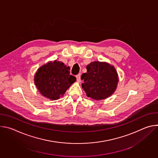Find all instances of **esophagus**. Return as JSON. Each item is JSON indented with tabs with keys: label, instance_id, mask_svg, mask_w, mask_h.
Returning a JSON list of instances; mask_svg holds the SVG:
<instances>
[{
	"label": "esophagus",
	"instance_id": "obj_1",
	"mask_svg": "<svg viewBox=\"0 0 158 158\" xmlns=\"http://www.w3.org/2000/svg\"><path fill=\"white\" fill-rule=\"evenodd\" d=\"M76 79H77V81L78 82H81V74H79L76 75Z\"/></svg>",
	"mask_w": 158,
	"mask_h": 158
}]
</instances>
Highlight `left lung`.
Returning a JSON list of instances; mask_svg holds the SVG:
<instances>
[{"label":"left lung","instance_id":"8db88e82","mask_svg":"<svg viewBox=\"0 0 158 158\" xmlns=\"http://www.w3.org/2000/svg\"><path fill=\"white\" fill-rule=\"evenodd\" d=\"M87 73H83L82 87L87 97L94 100L107 98L117 88L119 78L115 67L107 62L95 61L86 67Z\"/></svg>","mask_w":158,"mask_h":158}]
</instances>
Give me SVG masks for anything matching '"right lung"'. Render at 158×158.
<instances>
[{
    "label": "right lung",
    "instance_id": "obj_1",
    "mask_svg": "<svg viewBox=\"0 0 158 158\" xmlns=\"http://www.w3.org/2000/svg\"><path fill=\"white\" fill-rule=\"evenodd\" d=\"M76 81V77L70 75V67L57 60L40 67L34 76V82L40 93L51 100L63 96Z\"/></svg>",
    "mask_w": 158,
    "mask_h": 158
}]
</instances>
